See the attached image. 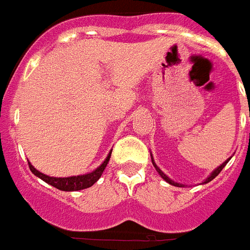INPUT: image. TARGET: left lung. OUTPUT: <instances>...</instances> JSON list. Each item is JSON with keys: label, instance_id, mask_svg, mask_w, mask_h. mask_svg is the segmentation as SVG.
<instances>
[{"label": "left lung", "instance_id": "obj_1", "mask_svg": "<svg viewBox=\"0 0 250 250\" xmlns=\"http://www.w3.org/2000/svg\"><path fill=\"white\" fill-rule=\"evenodd\" d=\"M150 157H152V155H150ZM229 160H231V157H229V159H228V160H226V161H224V163H223L222 165H220V167H216V169H215V170L212 171V173H211V174H209V176L207 177V178H206L205 182H203V184H207V182H209V181H212V180H214L215 177L218 176L219 173H220V171L223 170V167H226L227 163H228V161H229ZM152 164H153V167H156V170L159 171V174H160V176L163 177L164 180L167 181V184L173 185V186H178V188H182V186H184V185H182V184H177V182H174V181H171L170 178H169V177H167V174H165V173H164V171H161V169H160V167H157V165H156V163H155V160H153V157H152Z\"/></svg>", "mask_w": 250, "mask_h": 250}]
</instances>
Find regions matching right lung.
<instances>
[{
    "label": "right lung",
    "mask_w": 250,
    "mask_h": 250,
    "mask_svg": "<svg viewBox=\"0 0 250 250\" xmlns=\"http://www.w3.org/2000/svg\"><path fill=\"white\" fill-rule=\"evenodd\" d=\"M110 156H111V152L108 153L106 160H104V163L101 164L100 167H97L95 170H93L91 173H87V174H83V176L62 177V178H60V177H49L43 174V173H41L39 170H36L35 167H32L30 163H28V167H30V170H31L36 177H39L41 180H43L48 185L53 186V188H59V190H62V191H77V190H83V188H90V186H93L97 181L100 180L101 176H102V173H104V167H107Z\"/></svg>",
    "instance_id": "add662e5"
}]
</instances>
